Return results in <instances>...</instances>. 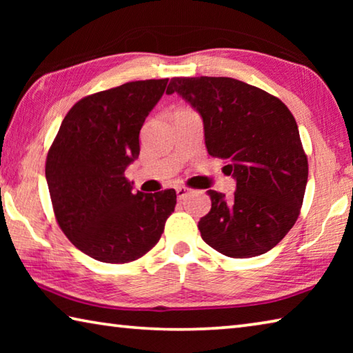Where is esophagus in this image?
<instances>
[{
	"label": "esophagus",
	"instance_id": "1",
	"mask_svg": "<svg viewBox=\"0 0 353 353\" xmlns=\"http://www.w3.org/2000/svg\"><path fill=\"white\" fill-rule=\"evenodd\" d=\"M188 191H190V188L185 187V185H179V187H176V193H177L179 199H183L185 196L188 194Z\"/></svg>",
	"mask_w": 353,
	"mask_h": 353
}]
</instances>
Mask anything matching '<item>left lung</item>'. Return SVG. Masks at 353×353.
<instances>
[{
  "label": "left lung",
  "instance_id": "8db88e82",
  "mask_svg": "<svg viewBox=\"0 0 353 353\" xmlns=\"http://www.w3.org/2000/svg\"><path fill=\"white\" fill-rule=\"evenodd\" d=\"M177 93L201 113L205 146L227 160L236 179L234 198L208 190L212 208L199 221L208 246L232 259L271 250L299 218L308 160L297 123L282 101L232 77H172Z\"/></svg>",
  "mask_w": 353,
  "mask_h": 353
}]
</instances>
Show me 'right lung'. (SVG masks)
Instances as JSON below:
<instances>
[{"label": "right lung", "mask_w": 353, "mask_h": 353, "mask_svg": "<svg viewBox=\"0 0 353 353\" xmlns=\"http://www.w3.org/2000/svg\"><path fill=\"white\" fill-rule=\"evenodd\" d=\"M168 79L126 82L71 107L48 151L45 174L59 227L92 259L113 265L149 252L176 207V191L132 193L140 129Z\"/></svg>", "instance_id": "1"}]
</instances>
